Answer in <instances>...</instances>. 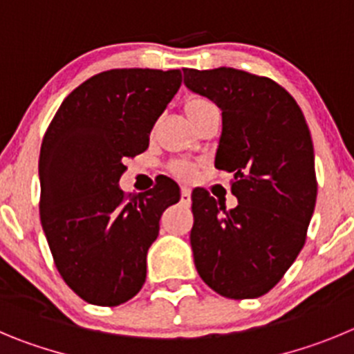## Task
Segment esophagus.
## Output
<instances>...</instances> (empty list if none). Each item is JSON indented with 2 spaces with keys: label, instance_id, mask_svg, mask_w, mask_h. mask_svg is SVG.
Segmentation results:
<instances>
[{
  "label": "esophagus",
  "instance_id": "esophagus-1",
  "mask_svg": "<svg viewBox=\"0 0 354 354\" xmlns=\"http://www.w3.org/2000/svg\"><path fill=\"white\" fill-rule=\"evenodd\" d=\"M190 197H192V192H190V189L183 187V189H181V203H187V205H189Z\"/></svg>",
  "mask_w": 354,
  "mask_h": 354
}]
</instances>
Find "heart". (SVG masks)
Wrapping results in <instances>:
<instances>
[{"label": "heart", "instance_id": "1", "mask_svg": "<svg viewBox=\"0 0 354 354\" xmlns=\"http://www.w3.org/2000/svg\"><path fill=\"white\" fill-rule=\"evenodd\" d=\"M213 104L206 98H190V100L185 102L183 106V113L185 116L189 118L190 123L196 127V123L199 122L201 118L205 116V113H208L209 109H213ZM169 173L173 176H176L178 180H183V181H190L197 173V167L196 164L189 160H173L169 164Z\"/></svg>", "mask_w": 354, "mask_h": 354}]
</instances>
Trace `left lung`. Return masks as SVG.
<instances>
[{
  "instance_id": "8db88e82",
  "label": "left lung",
  "mask_w": 354,
  "mask_h": 354,
  "mask_svg": "<svg viewBox=\"0 0 354 354\" xmlns=\"http://www.w3.org/2000/svg\"><path fill=\"white\" fill-rule=\"evenodd\" d=\"M187 88L222 109L215 167L232 173L238 206L192 192L197 273L218 295L247 300L279 284L307 240L317 180L304 113L280 84L236 68H185Z\"/></svg>"
}]
</instances>
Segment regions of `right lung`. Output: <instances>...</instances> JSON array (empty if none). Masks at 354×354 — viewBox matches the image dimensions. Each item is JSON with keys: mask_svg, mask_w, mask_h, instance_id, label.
Segmentation results:
<instances>
[{"mask_svg": "<svg viewBox=\"0 0 354 354\" xmlns=\"http://www.w3.org/2000/svg\"><path fill=\"white\" fill-rule=\"evenodd\" d=\"M181 86L180 70L114 68L63 100L40 148V221L59 275L88 304L116 307L141 291L162 213L180 201L173 180L129 197L125 160Z\"/></svg>", "mask_w": 354, "mask_h": 354, "instance_id": "obj_1", "label": "right lung"}]
</instances>
